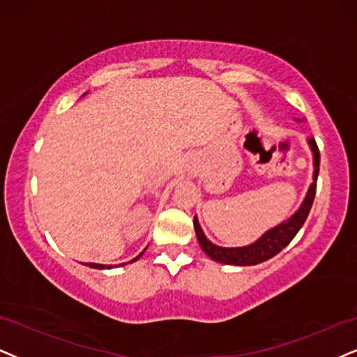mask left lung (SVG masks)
<instances>
[{
  "mask_svg": "<svg viewBox=\"0 0 357 357\" xmlns=\"http://www.w3.org/2000/svg\"><path fill=\"white\" fill-rule=\"evenodd\" d=\"M301 121V120H296ZM308 146L313 155V181H311L308 191L305 194V199L301 202L298 209L283 222L275 225V227L268 229L267 232H264L257 238L255 242L249 243V245L243 247H220L212 243L209 238L206 237L204 231H202L199 219L197 215H194V231H196L197 242H199L201 249L206 252L207 257H211L212 260L219 261L224 265H237V267H247V265H257L261 261L272 259L282 252L285 247L293 241V237L298 234L301 225L305 224L306 218H308L311 206H313L314 194H317V179H318V171H319V150L317 146L313 137H308Z\"/></svg>",
  "mask_w": 357,
  "mask_h": 357,
  "instance_id": "obj_1",
  "label": "left lung"
}]
</instances>
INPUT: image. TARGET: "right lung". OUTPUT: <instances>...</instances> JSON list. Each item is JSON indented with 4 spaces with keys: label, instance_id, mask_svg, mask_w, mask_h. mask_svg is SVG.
Wrapping results in <instances>:
<instances>
[{
    "label": "right lung",
    "instance_id": "obj_1",
    "mask_svg": "<svg viewBox=\"0 0 357 357\" xmlns=\"http://www.w3.org/2000/svg\"><path fill=\"white\" fill-rule=\"evenodd\" d=\"M84 96H85V93H84ZM146 250V249H145ZM145 250H143L142 252V254H139V255H137V257H135V259L133 260H130V261H125V264H120V265H126V264H133V261H137L138 259H139V257H142L143 254H145ZM85 265H87V267H90V268H97V270H103V268H114V267H116V265H103V264H90V261H89V264H85Z\"/></svg>",
    "mask_w": 357,
    "mask_h": 357
}]
</instances>
